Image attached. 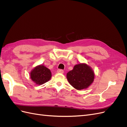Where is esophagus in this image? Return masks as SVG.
Instances as JSON below:
<instances>
[{
    "mask_svg": "<svg viewBox=\"0 0 127 127\" xmlns=\"http://www.w3.org/2000/svg\"><path fill=\"white\" fill-rule=\"evenodd\" d=\"M57 72L58 73H60V74H63V73L64 72V70L62 69H58Z\"/></svg>",
    "mask_w": 127,
    "mask_h": 127,
    "instance_id": "obj_1",
    "label": "esophagus"
}]
</instances>
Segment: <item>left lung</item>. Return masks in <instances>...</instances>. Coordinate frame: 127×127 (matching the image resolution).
Returning <instances> with one entry per match:
<instances>
[{
	"mask_svg": "<svg viewBox=\"0 0 127 127\" xmlns=\"http://www.w3.org/2000/svg\"><path fill=\"white\" fill-rule=\"evenodd\" d=\"M94 72L85 63L76 64L73 69L67 74V79L70 85L77 90L86 89L93 83Z\"/></svg>",
	"mask_w": 127,
	"mask_h": 127,
	"instance_id": "8db88e82",
	"label": "left lung"
}]
</instances>
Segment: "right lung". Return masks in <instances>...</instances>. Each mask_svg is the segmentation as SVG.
I'll list each match as a JSON object with an SVG mask.
<instances>
[{"instance_id":"right-lung-1","label":"right lung","mask_w":127,"mask_h":127,"mask_svg":"<svg viewBox=\"0 0 127 127\" xmlns=\"http://www.w3.org/2000/svg\"><path fill=\"white\" fill-rule=\"evenodd\" d=\"M50 70L44 65H38L30 72V78L37 85H42L48 82L51 78Z\"/></svg>"}]
</instances>
